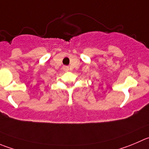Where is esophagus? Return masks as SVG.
Listing matches in <instances>:
<instances>
[{
  "mask_svg": "<svg viewBox=\"0 0 149 149\" xmlns=\"http://www.w3.org/2000/svg\"><path fill=\"white\" fill-rule=\"evenodd\" d=\"M63 69H64L65 71L69 70V68H68V66H64V67H63Z\"/></svg>",
  "mask_w": 149,
  "mask_h": 149,
  "instance_id": "esophagus-1",
  "label": "esophagus"
}]
</instances>
